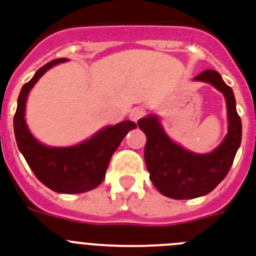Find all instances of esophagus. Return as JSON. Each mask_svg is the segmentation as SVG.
I'll list each match as a JSON object with an SVG mask.
<instances>
[{"instance_id":"1","label":"esophagus","mask_w":256,"mask_h":256,"mask_svg":"<svg viewBox=\"0 0 256 256\" xmlns=\"http://www.w3.org/2000/svg\"><path fill=\"white\" fill-rule=\"evenodd\" d=\"M144 116V109L143 108H134V109L130 112V120L134 122H136L138 120H140V118Z\"/></svg>"}]
</instances>
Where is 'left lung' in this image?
<instances>
[{
	"mask_svg": "<svg viewBox=\"0 0 256 256\" xmlns=\"http://www.w3.org/2000/svg\"><path fill=\"white\" fill-rule=\"evenodd\" d=\"M194 81L213 85L224 94L228 109V134L217 148L208 154H196L174 142L162 126L156 114L138 121L147 136L144 162L155 188L175 200L196 198L212 192L226 178L242 140V122L236 113L232 89L217 70H206Z\"/></svg>",
	"mask_w": 256,
	"mask_h": 256,
	"instance_id": "obj_1",
	"label": "left lung"
}]
</instances>
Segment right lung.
<instances>
[{"mask_svg":"<svg viewBox=\"0 0 256 256\" xmlns=\"http://www.w3.org/2000/svg\"><path fill=\"white\" fill-rule=\"evenodd\" d=\"M67 59H55L35 72L22 86L14 116V134L20 154L40 182L58 193H82L102 182L110 158L122 139L136 128L132 121L106 126L84 142L70 147H51L40 143L28 130L24 120L27 96L48 70Z\"/></svg>","mask_w":256,"mask_h":256,"instance_id":"add662e5","label":"right lung"}]
</instances>
